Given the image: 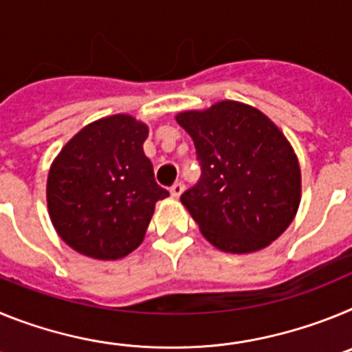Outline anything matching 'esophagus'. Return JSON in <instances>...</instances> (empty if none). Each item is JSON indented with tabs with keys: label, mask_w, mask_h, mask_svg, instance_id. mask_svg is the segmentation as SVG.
Returning a JSON list of instances; mask_svg holds the SVG:
<instances>
[{
	"label": "esophagus",
	"mask_w": 352,
	"mask_h": 352,
	"mask_svg": "<svg viewBox=\"0 0 352 352\" xmlns=\"http://www.w3.org/2000/svg\"><path fill=\"white\" fill-rule=\"evenodd\" d=\"M183 190H185V185H183L182 182H178V183H174L173 186H170V195H173L174 199H178L179 195L183 194Z\"/></svg>",
	"instance_id": "1"
}]
</instances>
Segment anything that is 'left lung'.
<instances>
[{
  "label": "left lung",
  "instance_id": "left-lung-1",
  "mask_svg": "<svg viewBox=\"0 0 352 352\" xmlns=\"http://www.w3.org/2000/svg\"><path fill=\"white\" fill-rule=\"evenodd\" d=\"M194 141L203 176L182 204L213 247L250 254L291 226L301 201V169L282 130L259 109L222 100L176 114Z\"/></svg>",
  "mask_w": 352,
  "mask_h": 352
}]
</instances>
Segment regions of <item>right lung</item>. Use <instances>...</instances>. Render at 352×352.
Instances as JSON below:
<instances>
[{
	"mask_svg": "<svg viewBox=\"0 0 352 352\" xmlns=\"http://www.w3.org/2000/svg\"><path fill=\"white\" fill-rule=\"evenodd\" d=\"M148 125L130 114L93 121L61 148L47 176V210L56 232L91 259L116 261L144 239L157 185L144 155Z\"/></svg>",
	"mask_w": 352,
	"mask_h": 352,
	"instance_id": "1",
	"label": "right lung"
}]
</instances>
